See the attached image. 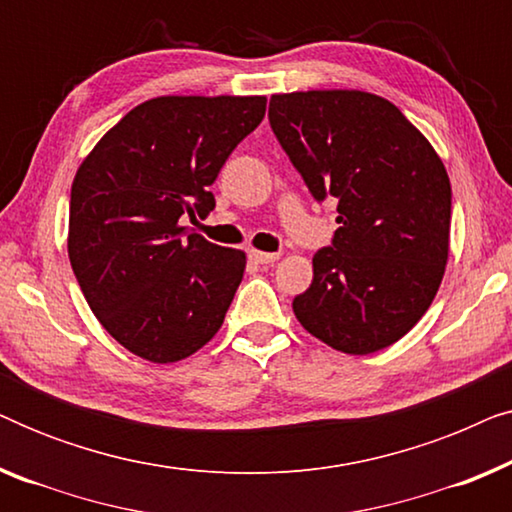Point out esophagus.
<instances>
[{
  "label": "esophagus",
  "mask_w": 512,
  "mask_h": 512,
  "mask_svg": "<svg viewBox=\"0 0 512 512\" xmlns=\"http://www.w3.org/2000/svg\"><path fill=\"white\" fill-rule=\"evenodd\" d=\"M249 256L254 258L256 263H261V265H270V263H275L277 258H279V254H268V251H256V249H251Z\"/></svg>",
  "instance_id": "34e87169"
}]
</instances>
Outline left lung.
Masks as SVG:
<instances>
[{
	"label": "left lung",
	"mask_w": 512,
	"mask_h": 512,
	"mask_svg": "<svg viewBox=\"0 0 512 512\" xmlns=\"http://www.w3.org/2000/svg\"><path fill=\"white\" fill-rule=\"evenodd\" d=\"M268 118L314 200H338L340 228L314 254L293 312L338 352L394 345L445 275L452 188L443 160L401 109L363 90L272 95Z\"/></svg>",
	"instance_id": "obj_1"
}]
</instances>
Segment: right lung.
<instances>
[{
	"mask_svg": "<svg viewBox=\"0 0 512 512\" xmlns=\"http://www.w3.org/2000/svg\"><path fill=\"white\" fill-rule=\"evenodd\" d=\"M265 97H156L83 160L69 198V263L90 310L132 354L174 363L223 324L247 256L181 226L214 209L209 186L258 128Z\"/></svg>",
	"mask_w": 512,
	"mask_h": 512,
	"instance_id": "right-lung-1",
	"label": "right lung"
}]
</instances>
